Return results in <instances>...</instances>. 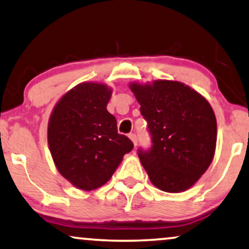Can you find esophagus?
<instances>
[{"label":"esophagus","mask_w":249,"mask_h":249,"mask_svg":"<svg viewBox=\"0 0 249 249\" xmlns=\"http://www.w3.org/2000/svg\"><path fill=\"white\" fill-rule=\"evenodd\" d=\"M128 138L131 139V141L133 142V144H134V147H135V145L138 144V138H137V135H135L134 133H131V134H128Z\"/></svg>","instance_id":"obj_1"}]
</instances>
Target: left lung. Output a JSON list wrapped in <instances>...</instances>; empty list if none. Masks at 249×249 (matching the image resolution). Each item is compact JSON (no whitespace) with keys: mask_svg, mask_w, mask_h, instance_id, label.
Segmentation results:
<instances>
[{"mask_svg":"<svg viewBox=\"0 0 249 249\" xmlns=\"http://www.w3.org/2000/svg\"><path fill=\"white\" fill-rule=\"evenodd\" d=\"M130 89L151 134V148L139 150L151 183L173 194L188 190L214 158L217 127L210 102L178 81L134 82Z\"/></svg>","mask_w":249,"mask_h":249,"instance_id":"left-lung-1","label":"left lung"}]
</instances>
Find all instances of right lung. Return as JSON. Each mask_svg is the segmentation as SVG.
<instances>
[{"instance_id": "1", "label": "right lung", "mask_w": 249, "mask_h": 249, "mask_svg": "<svg viewBox=\"0 0 249 249\" xmlns=\"http://www.w3.org/2000/svg\"><path fill=\"white\" fill-rule=\"evenodd\" d=\"M111 93L104 83H81L59 99L50 115L48 143L53 161L81 190L107 183L133 149L130 139L118 134L115 116L107 110Z\"/></svg>"}]
</instances>
